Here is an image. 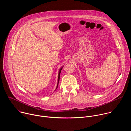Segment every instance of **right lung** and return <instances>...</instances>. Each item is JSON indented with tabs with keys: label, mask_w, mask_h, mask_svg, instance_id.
<instances>
[{
	"label": "right lung",
	"mask_w": 131,
	"mask_h": 131,
	"mask_svg": "<svg viewBox=\"0 0 131 131\" xmlns=\"http://www.w3.org/2000/svg\"><path fill=\"white\" fill-rule=\"evenodd\" d=\"M63 66H62L60 69V70H59V71L58 73V83H57V87H56V89L57 88V87L58 86V84H59V79H60V73H61V70H62V68H63Z\"/></svg>",
	"instance_id": "add662e5"
}]
</instances>
